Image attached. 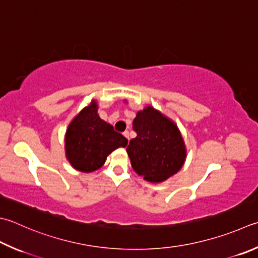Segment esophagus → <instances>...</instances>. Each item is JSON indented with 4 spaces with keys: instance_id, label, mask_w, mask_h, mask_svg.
Masks as SVG:
<instances>
[{
    "instance_id": "obj_1",
    "label": "esophagus",
    "mask_w": 258,
    "mask_h": 258,
    "mask_svg": "<svg viewBox=\"0 0 258 258\" xmlns=\"http://www.w3.org/2000/svg\"><path fill=\"white\" fill-rule=\"evenodd\" d=\"M123 136H124L125 138H127V139L129 140V131H124V133H123Z\"/></svg>"
}]
</instances>
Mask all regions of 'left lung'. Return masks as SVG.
Wrapping results in <instances>:
<instances>
[{
  "label": "left lung",
  "mask_w": 258,
  "mask_h": 258,
  "mask_svg": "<svg viewBox=\"0 0 258 258\" xmlns=\"http://www.w3.org/2000/svg\"><path fill=\"white\" fill-rule=\"evenodd\" d=\"M133 129L137 137L130 140L127 153L139 176L160 183L182 168L186 158L185 144L171 119L148 105L136 115Z\"/></svg>",
  "instance_id": "obj_1"
}]
</instances>
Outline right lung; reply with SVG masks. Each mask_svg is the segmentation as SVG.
I'll list each match as a JSON object with an SVG mask.
<instances>
[{"instance_id":"1","label":"right lung","mask_w":258,"mask_h":258,"mask_svg":"<svg viewBox=\"0 0 258 258\" xmlns=\"http://www.w3.org/2000/svg\"><path fill=\"white\" fill-rule=\"evenodd\" d=\"M127 144V138L100 118L94 100L72 120L65 135L66 157L73 167L84 173L102 167L113 150Z\"/></svg>"}]
</instances>
